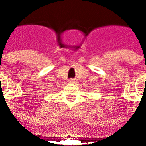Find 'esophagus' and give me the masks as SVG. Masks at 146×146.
<instances>
[{
	"label": "esophagus",
	"mask_w": 146,
	"mask_h": 146,
	"mask_svg": "<svg viewBox=\"0 0 146 146\" xmlns=\"http://www.w3.org/2000/svg\"><path fill=\"white\" fill-rule=\"evenodd\" d=\"M70 82H71V83H76V80L75 79H70Z\"/></svg>",
	"instance_id": "esophagus-1"
}]
</instances>
